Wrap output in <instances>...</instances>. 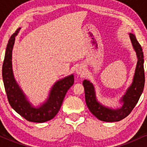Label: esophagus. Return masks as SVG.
I'll use <instances>...</instances> for the list:
<instances>
[{"instance_id": "34e87169", "label": "esophagus", "mask_w": 147, "mask_h": 147, "mask_svg": "<svg viewBox=\"0 0 147 147\" xmlns=\"http://www.w3.org/2000/svg\"><path fill=\"white\" fill-rule=\"evenodd\" d=\"M76 72H77V73L78 75H82L84 72V68L82 66H79L77 68V70H76Z\"/></svg>"}]
</instances>
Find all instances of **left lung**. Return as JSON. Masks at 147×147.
Masks as SVG:
<instances>
[{
	"instance_id": "1",
	"label": "left lung",
	"mask_w": 147,
	"mask_h": 147,
	"mask_svg": "<svg viewBox=\"0 0 147 147\" xmlns=\"http://www.w3.org/2000/svg\"><path fill=\"white\" fill-rule=\"evenodd\" d=\"M129 35L133 48L137 54L138 60L133 84L122 99V102L124 103L122 107L113 110L101 105L96 99L93 85L89 81L84 80L83 82L86 102L88 108L92 114L101 121L108 122H118L127 117L136 106L144 89L145 76L142 48L135 35L132 34H130Z\"/></svg>"
}]
</instances>
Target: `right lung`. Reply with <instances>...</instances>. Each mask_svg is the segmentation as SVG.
<instances>
[{
    "label": "right lung",
    "instance_id": "1",
    "mask_svg": "<svg viewBox=\"0 0 147 147\" xmlns=\"http://www.w3.org/2000/svg\"><path fill=\"white\" fill-rule=\"evenodd\" d=\"M20 29L10 37L3 64L2 75L7 97L11 108L25 119L32 122H45L55 117L59 112L67 91L73 85L74 76L71 75L55 83L48 100L39 107H33L15 81L12 72L11 53L15 36Z\"/></svg>",
    "mask_w": 147,
    "mask_h": 147
}]
</instances>
